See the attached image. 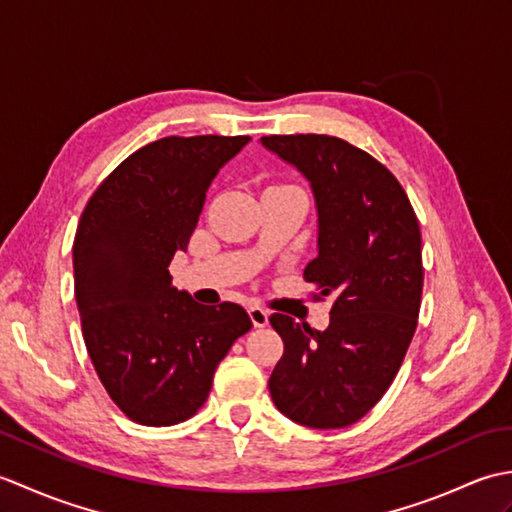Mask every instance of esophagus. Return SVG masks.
I'll return each instance as SVG.
<instances>
[{
	"mask_svg": "<svg viewBox=\"0 0 512 512\" xmlns=\"http://www.w3.org/2000/svg\"><path fill=\"white\" fill-rule=\"evenodd\" d=\"M248 317H250V321H253L255 328H266V325H268V310H264V308L250 306Z\"/></svg>",
	"mask_w": 512,
	"mask_h": 512,
	"instance_id": "1",
	"label": "esophagus"
}]
</instances>
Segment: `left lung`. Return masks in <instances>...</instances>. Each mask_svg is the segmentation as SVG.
<instances>
[{
  "mask_svg": "<svg viewBox=\"0 0 512 512\" xmlns=\"http://www.w3.org/2000/svg\"><path fill=\"white\" fill-rule=\"evenodd\" d=\"M310 182L319 255L303 270L332 297L323 332L273 314L284 341L268 380L277 409L312 429L361 420L394 383L418 325L422 242L405 189L367 151L325 134L264 136Z\"/></svg>",
  "mask_w": 512,
  "mask_h": 512,
  "instance_id": "left-lung-1",
  "label": "left lung"
}]
</instances>
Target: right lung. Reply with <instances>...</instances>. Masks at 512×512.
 Listing matches in <instances>:
<instances>
[{"label": "right lung", "mask_w": 512, "mask_h": 512, "mask_svg": "<svg viewBox=\"0 0 512 512\" xmlns=\"http://www.w3.org/2000/svg\"><path fill=\"white\" fill-rule=\"evenodd\" d=\"M248 136H167L123 160L94 191L74 235V297L88 354L129 420L191 418L213 374L250 330L242 306L195 303L171 286L213 178Z\"/></svg>", "instance_id": "add662e5"}]
</instances>
